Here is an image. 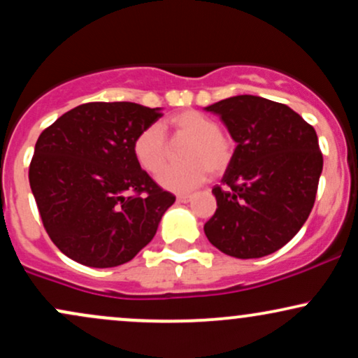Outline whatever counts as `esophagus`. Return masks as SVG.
Listing matches in <instances>:
<instances>
[{
	"mask_svg": "<svg viewBox=\"0 0 358 358\" xmlns=\"http://www.w3.org/2000/svg\"><path fill=\"white\" fill-rule=\"evenodd\" d=\"M192 200V195H178L176 196V202L180 203H188Z\"/></svg>",
	"mask_w": 358,
	"mask_h": 358,
	"instance_id": "1",
	"label": "esophagus"
}]
</instances>
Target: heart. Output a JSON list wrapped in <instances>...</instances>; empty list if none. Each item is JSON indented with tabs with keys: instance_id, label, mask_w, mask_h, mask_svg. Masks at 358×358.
Listing matches in <instances>:
<instances>
[{
	"instance_id": "heart-1",
	"label": "heart",
	"mask_w": 358,
	"mask_h": 358,
	"mask_svg": "<svg viewBox=\"0 0 358 358\" xmlns=\"http://www.w3.org/2000/svg\"><path fill=\"white\" fill-rule=\"evenodd\" d=\"M165 126L171 127L173 134L190 139L183 153L187 163L178 166H165L156 182L159 187L170 192L185 193L205 182L208 171L220 175L231 165L234 156V141L231 136L222 133L219 122L208 114L188 109L173 114ZM134 156L141 168L155 173L163 166L168 153V143L162 124L146 126L134 139Z\"/></svg>"
}]
</instances>
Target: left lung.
Returning a JSON list of instances; mask_svg holds the SVG:
<instances>
[{"label": "left lung", "instance_id": "8db88e82", "mask_svg": "<svg viewBox=\"0 0 358 358\" xmlns=\"http://www.w3.org/2000/svg\"><path fill=\"white\" fill-rule=\"evenodd\" d=\"M205 110L237 143L222 185L212 188L217 210L205 236L227 256H269L296 236L313 208L323 170L316 131L291 108L259 96H234Z\"/></svg>", "mask_w": 358, "mask_h": 358}]
</instances>
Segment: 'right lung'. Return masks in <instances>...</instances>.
<instances>
[{"label":"right lung","mask_w":358,"mask_h":358,"mask_svg":"<svg viewBox=\"0 0 358 358\" xmlns=\"http://www.w3.org/2000/svg\"><path fill=\"white\" fill-rule=\"evenodd\" d=\"M162 117V108L89 102L40 134L30 187L53 244L89 268L131 261L155 237L175 202L141 170L134 139Z\"/></svg>","instance_id":"right-lung-1"}]
</instances>
